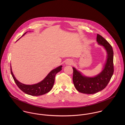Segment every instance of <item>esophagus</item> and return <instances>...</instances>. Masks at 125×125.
<instances>
[{
    "label": "esophagus",
    "instance_id": "obj_1",
    "mask_svg": "<svg viewBox=\"0 0 125 125\" xmlns=\"http://www.w3.org/2000/svg\"><path fill=\"white\" fill-rule=\"evenodd\" d=\"M73 61L71 59L67 60L65 62V64L66 65H72L73 64Z\"/></svg>",
    "mask_w": 125,
    "mask_h": 125
}]
</instances>
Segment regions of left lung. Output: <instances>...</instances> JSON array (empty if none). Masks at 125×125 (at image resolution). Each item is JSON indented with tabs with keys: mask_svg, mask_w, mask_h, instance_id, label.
Segmentation results:
<instances>
[{
	"mask_svg": "<svg viewBox=\"0 0 125 125\" xmlns=\"http://www.w3.org/2000/svg\"><path fill=\"white\" fill-rule=\"evenodd\" d=\"M97 42L103 46L107 52V59L101 72L95 76L90 77L83 75L81 72L73 67V85L81 93L92 94L102 90L107 86L114 73V52L112 46L99 34L97 36Z\"/></svg>",
	"mask_w": 125,
	"mask_h": 125,
	"instance_id": "1",
	"label": "left lung"
}]
</instances>
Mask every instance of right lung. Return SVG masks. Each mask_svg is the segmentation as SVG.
Here are the masks:
<instances>
[{"label": "right lung", "mask_w": 125, "mask_h": 125, "mask_svg": "<svg viewBox=\"0 0 125 125\" xmlns=\"http://www.w3.org/2000/svg\"><path fill=\"white\" fill-rule=\"evenodd\" d=\"M27 32L25 33L24 36ZM62 65H60L50 72L45 78L40 82L33 85H26L19 82L14 76L11 67L10 71L13 78L19 88L25 93L32 96H40L45 94L49 91L53 86L55 77L57 73L62 70Z\"/></svg>", "instance_id": "right-lung-1"}]
</instances>
